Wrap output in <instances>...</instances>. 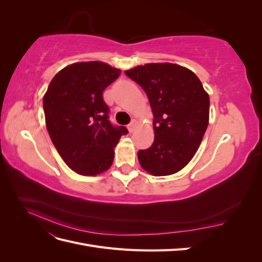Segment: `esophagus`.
I'll return each mask as SVG.
<instances>
[{"instance_id": "34e87169", "label": "esophagus", "mask_w": 262, "mask_h": 262, "mask_svg": "<svg viewBox=\"0 0 262 262\" xmlns=\"http://www.w3.org/2000/svg\"><path fill=\"white\" fill-rule=\"evenodd\" d=\"M137 124H138V122H137L136 120H132V121L129 123V125H128V130H129V132H130V133H132L134 130H136V126H137Z\"/></svg>"}]
</instances>
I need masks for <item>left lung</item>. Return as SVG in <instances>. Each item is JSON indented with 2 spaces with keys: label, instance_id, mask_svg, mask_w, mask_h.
I'll use <instances>...</instances> for the list:
<instances>
[{
  "label": "left lung",
  "instance_id": "obj_1",
  "mask_svg": "<svg viewBox=\"0 0 262 262\" xmlns=\"http://www.w3.org/2000/svg\"><path fill=\"white\" fill-rule=\"evenodd\" d=\"M147 95L155 138L139 162L154 176L172 175L192 160L209 124L210 98L198 76L172 63H148L125 71Z\"/></svg>",
  "mask_w": 262,
  "mask_h": 262
}]
</instances>
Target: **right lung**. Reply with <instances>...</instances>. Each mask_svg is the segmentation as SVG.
I'll use <instances>...</instances> for the list:
<instances>
[{"instance_id":"obj_1","label":"right lung","mask_w":262,"mask_h":262,"mask_svg":"<svg viewBox=\"0 0 262 262\" xmlns=\"http://www.w3.org/2000/svg\"><path fill=\"white\" fill-rule=\"evenodd\" d=\"M121 71L99 61L73 63L62 69L43 96L46 125L53 145L69 167L96 176L114 162L115 146L125 126H114L102 92Z\"/></svg>"}]
</instances>
